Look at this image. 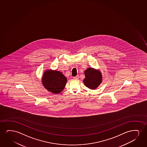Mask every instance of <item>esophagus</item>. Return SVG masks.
I'll list each match as a JSON object with an SVG mask.
<instances>
[{"label": "esophagus", "mask_w": 147, "mask_h": 147, "mask_svg": "<svg viewBox=\"0 0 147 147\" xmlns=\"http://www.w3.org/2000/svg\"><path fill=\"white\" fill-rule=\"evenodd\" d=\"M73 78L74 79H78L79 78L78 75H77L76 76L74 77Z\"/></svg>", "instance_id": "34e87169"}]
</instances>
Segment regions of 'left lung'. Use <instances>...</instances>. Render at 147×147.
Segmentation results:
<instances>
[{
    "label": "left lung",
    "instance_id": "obj_1",
    "mask_svg": "<svg viewBox=\"0 0 147 147\" xmlns=\"http://www.w3.org/2000/svg\"><path fill=\"white\" fill-rule=\"evenodd\" d=\"M85 78L83 82L86 86L91 89L96 88L102 81V75L99 71L89 68L85 71Z\"/></svg>",
    "mask_w": 147,
    "mask_h": 147
}]
</instances>
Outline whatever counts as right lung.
I'll return each instance as SVG.
<instances>
[{
    "mask_svg": "<svg viewBox=\"0 0 147 147\" xmlns=\"http://www.w3.org/2000/svg\"><path fill=\"white\" fill-rule=\"evenodd\" d=\"M67 80L62 73L50 70L46 71L42 78V84L45 88L56 94L61 92L64 89Z\"/></svg>",
    "mask_w": 147,
    "mask_h": 147,
    "instance_id": "right-lung-1",
    "label": "right lung"
}]
</instances>
